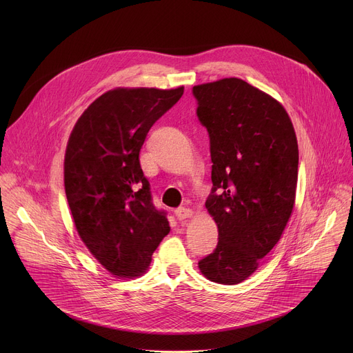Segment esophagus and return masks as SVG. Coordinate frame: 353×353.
I'll return each instance as SVG.
<instances>
[{
    "label": "esophagus",
    "mask_w": 353,
    "mask_h": 353,
    "mask_svg": "<svg viewBox=\"0 0 353 353\" xmlns=\"http://www.w3.org/2000/svg\"><path fill=\"white\" fill-rule=\"evenodd\" d=\"M174 214H176L177 219H180V221L188 219V218H191V216L194 215V212H192L190 208H187V207H180V208H177V210L174 211Z\"/></svg>",
    "instance_id": "34e87169"
}]
</instances>
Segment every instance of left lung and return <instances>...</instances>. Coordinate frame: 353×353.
<instances>
[{
    "instance_id": "8db88e82",
    "label": "left lung",
    "mask_w": 353,
    "mask_h": 353,
    "mask_svg": "<svg viewBox=\"0 0 353 353\" xmlns=\"http://www.w3.org/2000/svg\"><path fill=\"white\" fill-rule=\"evenodd\" d=\"M192 94L210 134L214 187L205 207L219 233L198 267L212 282L236 285L259 268L292 215L297 139L278 100L243 79L196 85Z\"/></svg>"
}]
</instances>
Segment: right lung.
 I'll use <instances>...</instances> for the list:
<instances>
[{
	"mask_svg": "<svg viewBox=\"0 0 353 353\" xmlns=\"http://www.w3.org/2000/svg\"><path fill=\"white\" fill-rule=\"evenodd\" d=\"M177 89L117 88L78 119L64 159V185L79 237L117 278L142 275L170 232L155 208L139 150L157 120L183 96Z\"/></svg>",
	"mask_w": 353,
	"mask_h": 353,
	"instance_id": "right-lung-1",
	"label": "right lung"
}]
</instances>
